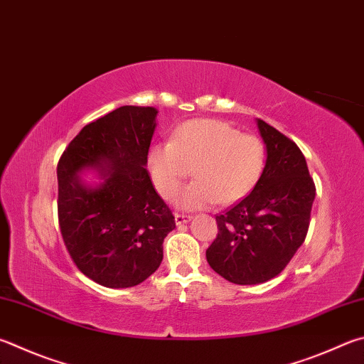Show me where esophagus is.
I'll return each instance as SVG.
<instances>
[{"mask_svg": "<svg viewBox=\"0 0 364 364\" xmlns=\"http://www.w3.org/2000/svg\"><path fill=\"white\" fill-rule=\"evenodd\" d=\"M191 220H193V216H189V215H181V213L175 215V223L178 224V226H180V224H186Z\"/></svg>", "mask_w": 364, "mask_h": 364, "instance_id": "obj_1", "label": "esophagus"}]
</instances>
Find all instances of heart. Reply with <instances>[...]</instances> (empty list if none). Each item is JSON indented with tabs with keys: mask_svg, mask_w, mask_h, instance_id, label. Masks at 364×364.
<instances>
[{
	"mask_svg": "<svg viewBox=\"0 0 364 364\" xmlns=\"http://www.w3.org/2000/svg\"><path fill=\"white\" fill-rule=\"evenodd\" d=\"M264 164L266 149L259 138L215 119L183 124L173 140L156 143L148 153L151 180L165 200L175 199L194 170L197 180L178 199L184 210L239 202L259 181Z\"/></svg>",
	"mask_w": 364,
	"mask_h": 364,
	"instance_id": "1",
	"label": "heart"
}]
</instances>
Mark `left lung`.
<instances>
[{"instance_id":"1","label":"left lung","mask_w":364,"mask_h":364,"mask_svg":"<svg viewBox=\"0 0 364 364\" xmlns=\"http://www.w3.org/2000/svg\"><path fill=\"white\" fill-rule=\"evenodd\" d=\"M267 159L253 191L216 216L218 235L207 250L210 267L235 285L279 275L306 240L315 184L294 141L257 119Z\"/></svg>"}]
</instances>
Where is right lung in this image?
Segmentation results:
<instances>
[{"mask_svg": "<svg viewBox=\"0 0 364 364\" xmlns=\"http://www.w3.org/2000/svg\"><path fill=\"white\" fill-rule=\"evenodd\" d=\"M157 109L121 107L73 138L57 165L58 224L81 272L107 288L140 285L161 266L175 218L146 170ZM95 169L102 181L87 185Z\"/></svg>", "mask_w": 364, "mask_h": 364, "instance_id": "add662e5", "label": "right lung"}]
</instances>
